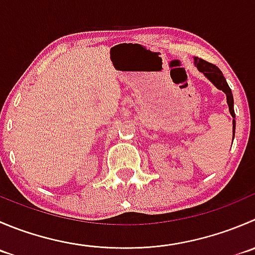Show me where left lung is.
Wrapping results in <instances>:
<instances>
[{
  "label": "left lung",
  "mask_w": 255,
  "mask_h": 255,
  "mask_svg": "<svg viewBox=\"0 0 255 255\" xmlns=\"http://www.w3.org/2000/svg\"><path fill=\"white\" fill-rule=\"evenodd\" d=\"M194 63H196L197 68H198L201 72H203L206 75V77L208 78L211 82H213V85L216 86L218 90H222L227 95V103L229 106V112H231L232 117L236 118V113H234V101H233V95H232V91L229 88L228 83H227L226 78L223 77V73L221 72L218 67L213 63H209V62L204 61V59L198 58L196 57L194 58ZM234 130H236V121L233 120V139H234Z\"/></svg>",
  "instance_id": "8db88e82"
}]
</instances>
